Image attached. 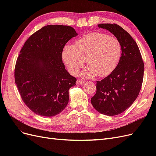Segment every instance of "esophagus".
I'll list each match as a JSON object with an SVG mask.
<instances>
[{
	"instance_id": "esophagus-1",
	"label": "esophagus",
	"mask_w": 156,
	"mask_h": 156,
	"mask_svg": "<svg viewBox=\"0 0 156 156\" xmlns=\"http://www.w3.org/2000/svg\"><path fill=\"white\" fill-rule=\"evenodd\" d=\"M84 83V81H83V80H81V79H77V81H76V84H78V85H82V84Z\"/></svg>"
}]
</instances>
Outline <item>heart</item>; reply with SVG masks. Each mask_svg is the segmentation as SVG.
Here are the masks:
<instances>
[{"instance_id": "heart-1", "label": "heart", "mask_w": 156, "mask_h": 156, "mask_svg": "<svg viewBox=\"0 0 156 156\" xmlns=\"http://www.w3.org/2000/svg\"><path fill=\"white\" fill-rule=\"evenodd\" d=\"M122 46L116 37L94 32L80 37L75 45L66 44L62 56L72 75H76L85 64H88L80 73L84 78H92L96 75L105 77L116 68L121 57Z\"/></svg>"}]
</instances>
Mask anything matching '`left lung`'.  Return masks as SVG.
<instances>
[{
  "label": "left lung",
  "instance_id": "left-lung-1",
  "mask_svg": "<svg viewBox=\"0 0 156 156\" xmlns=\"http://www.w3.org/2000/svg\"><path fill=\"white\" fill-rule=\"evenodd\" d=\"M98 26L119 39L122 54L111 73L97 81L96 93L91 98V103L101 114L115 116L129 108L139 96L143 81L144 62L137 44L123 28L110 23Z\"/></svg>",
  "mask_w": 156,
  "mask_h": 156
}]
</instances>
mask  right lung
Masks as SVG:
<instances>
[{"label":"right lung","instance_id":"add662e5","mask_svg":"<svg viewBox=\"0 0 156 156\" xmlns=\"http://www.w3.org/2000/svg\"><path fill=\"white\" fill-rule=\"evenodd\" d=\"M77 35L72 27L47 25L31 35L21 49L15 82L23 102L36 115L53 116L68 105L69 89L77 79L65 69L62 53Z\"/></svg>","mask_w":156,"mask_h":156}]
</instances>
